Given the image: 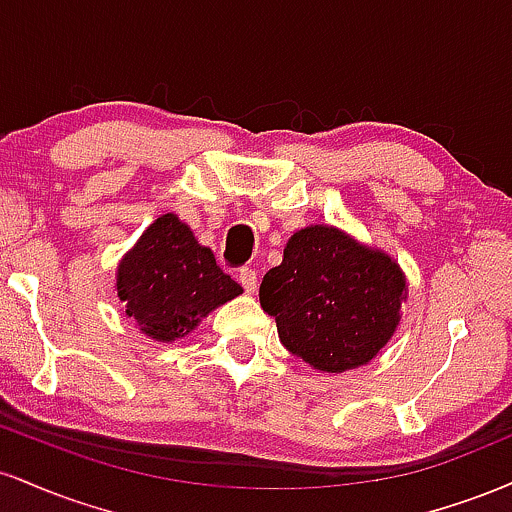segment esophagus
<instances>
[{
	"mask_svg": "<svg viewBox=\"0 0 512 512\" xmlns=\"http://www.w3.org/2000/svg\"><path fill=\"white\" fill-rule=\"evenodd\" d=\"M238 281H240V284H243L245 293H255V289H257V272H255V269H250V267L240 269Z\"/></svg>",
	"mask_w": 512,
	"mask_h": 512,
	"instance_id": "esophagus-1",
	"label": "esophagus"
}]
</instances>
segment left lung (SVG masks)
I'll list each match as a JSON object with an SVG mask.
<instances>
[{"label": "left lung", "instance_id": "obj_1", "mask_svg": "<svg viewBox=\"0 0 512 512\" xmlns=\"http://www.w3.org/2000/svg\"><path fill=\"white\" fill-rule=\"evenodd\" d=\"M404 298L407 279L390 255L322 223L293 233L284 260L260 286L281 344L322 373L378 356L397 330Z\"/></svg>", "mask_w": 512, "mask_h": 512}]
</instances>
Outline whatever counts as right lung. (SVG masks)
<instances>
[{
  "label": "right lung",
  "instance_id": "1",
  "mask_svg": "<svg viewBox=\"0 0 512 512\" xmlns=\"http://www.w3.org/2000/svg\"><path fill=\"white\" fill-rule=\"evenodd\" d=\"M243 289L175 214L151 223L117 267V296L146 337L175 342Z\"/></svg>",
  "mask_w": 512,
  "mask_h": 512
}]
</instances>
